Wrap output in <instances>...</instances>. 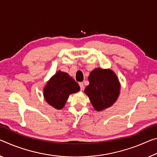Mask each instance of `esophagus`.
<instances>
[{
	"instance_id": "esophagus-1",
	"label": "esophagus",
	"mask_w": 157,
	"mask_h": 157,
	"mask_svg": "<svg viewBox=\"0 0 157 157\" xmlns=\"http://www.w3.org/2000/svg\"><path fill=\"white\" fill-rule=\"evenodd\" d=\"M79 86H80V90L81 91H83L84 89V86L83 82H79Z\"/></svg>"
}]
</instances>
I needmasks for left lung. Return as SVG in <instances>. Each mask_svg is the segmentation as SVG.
<instances>
[{
  "mask_svg": "<svg viewBox=\"0 0 157 157\" xmlns=\"http://www.w3.org/2000/svg\"><path fill=\"white\" fill-rule=\"evenodd\" d=\"M89 84L84 93L89 96L97 111H102L113 105L120 92V83L116 74L110 69L96 68L89 78Z\"/></svg>",
  "mask_w": 157,
  "mask_h": 157,
  "instance_id": "8db88e82",
  "label": "left lung"
}]
</instances>
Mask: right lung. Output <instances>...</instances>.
I'll list each match as a JSON object with an SVG mask.
<instances>
[{
	"label": "right lung",
	"instance_id": "obj_1",
	"mask_svg": "<svg viewBox=\"0 0 157 157\" xmlns=\"http://www.w3.org/2000/svg\"><path fill=\"white\" fill-rule=\"evenodd\" d=\"M79 90V84L68 73L59 71L47 82L43 94L48 104L61 110L65 105L70 94Z\"/></svg>",
	"mask_w": 157,
	"mask_h": 157
}]
</instances>
